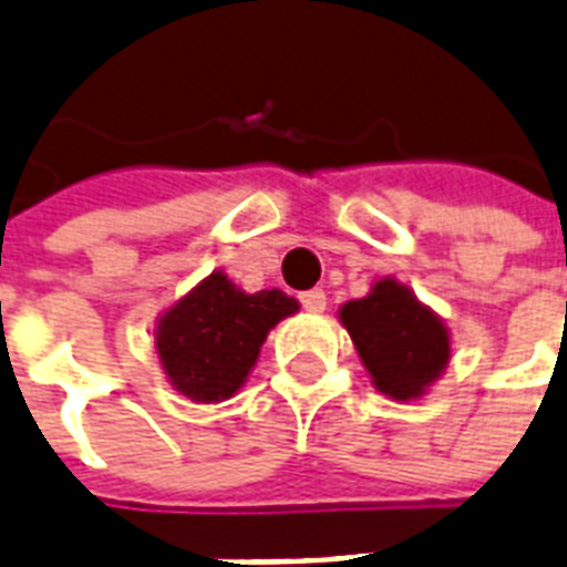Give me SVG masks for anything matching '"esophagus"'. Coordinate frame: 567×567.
<instances>
[{
	"mask_svg": "<svg viewBox=\"0 0 567 567\" xmlns=\"http://www.w3.org/2000/svg\"><path fill=\"white\" fill-rule=\"evenodd\" d=\"M302 300V309H306V312H323V309H327V293L321 291V288H312V291H306L300 297Z\"/></svg>",
	"mask_w": 567,
	"mask_h": 567,
	"instance_id": "1",
	"label": "esophagus"
}]
</instances>
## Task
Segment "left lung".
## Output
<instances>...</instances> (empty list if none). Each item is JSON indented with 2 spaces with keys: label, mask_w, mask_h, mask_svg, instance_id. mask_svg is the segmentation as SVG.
I'll use <instances>...</instances> for the list:
<instances>
[{
  "label": "left lung",
  "mask_w": 567,
  "mask_h": 567,
  "mask_svg": "<svg viewBox=\"0 0 567 567\" xmlns=\"http://www.w3.org/2000/svg\"><path fill=\"white\" fill-rule=\"evenodd\" d=\"M339 321L374 389L386 399L419 401L446 374L449 327L395 276L378 279L360 300L341 302Z\"/></svg>",
  "instance_id": "1"
}]
</instances>
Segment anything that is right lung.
Masks as SVG:
<instances>
[{"mask_svg":"<svg viewBox=\"0 0 567 567\" xmlns=\"http://www.w3.org/2000/svg\"><path fill=\"white\" fill-rule=\"evenodd\" d=\"M293 312L300 302L279 288L246 293L214 270L157 318L159 369L184 399L219 404L240 392L270 330Z\"/></svg>","mask_w":567,"mask_h":567,"instance_id":"1","label":"right lung"}]
</instances>
